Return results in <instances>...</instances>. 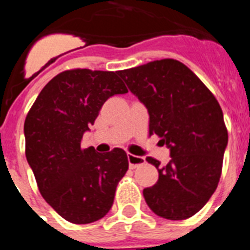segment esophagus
<instances>
[{"instance_id": "1", "label": "esophagus", "mask_w": 250, "mask_h": 250, "mask_svg": "<svg viewBox=\"0 0 250 250\" xmlns=\"http://www.w3.org/2000/svg\"><path fill=\"white\" fill-rule=\"evenodd\" d=\"M127 160H129L130 169H135L145 163V159L143 156L134 155V154H127Z\"/></svg>"}]
</instances>
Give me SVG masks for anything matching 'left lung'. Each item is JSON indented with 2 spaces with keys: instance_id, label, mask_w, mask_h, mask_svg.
I'll list each match as a JSON object with an SVG mask.
<instances>
[{
  "instance_id": "left-lung-1",
  "label": "left lung",
  "mask_w": 250,
  "mask_h": 250,
  "mask_svg": "<svg viewBox=\"0 0 250 250\" xmlns=\"http://www.w3.org/2000/svg\"><path fill=\"white\" fill-rule=\"evenodd\" d=\"M149 112V135L170 150V161L147 156L159 171L145 188V202L156 215L188 219L210 199L222 175L228 131L215 96L180 61L164 59L119 71Z\"/></svg>"
}]
</instances>
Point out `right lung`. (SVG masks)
<instances>
[{"instance_id": "1", "label": "right lung", "mask_w": 250, "mask_h": 250, "mask_svg": "<svg viewBox=\"0 0 250 250\" xmlns=\"http://www.w3.org/2000/svg\"><path fill=\"white\" fill-rule=\"evenodd\" d=\"M126 92L119 71L67 70L48 81L26 116L27 163L43 199L67 222L89 224L111 209L126 152L83 149L81 140L104 103Z\"/></svg>"}]
</instances>
